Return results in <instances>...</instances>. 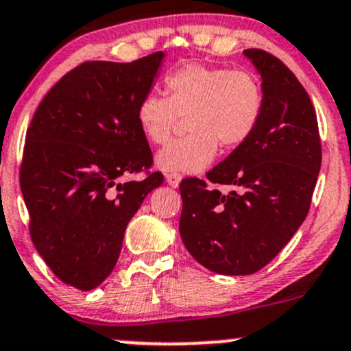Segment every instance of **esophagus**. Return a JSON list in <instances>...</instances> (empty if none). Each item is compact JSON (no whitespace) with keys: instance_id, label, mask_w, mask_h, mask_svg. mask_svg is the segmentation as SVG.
I'll return each instance as SVG.
<instances>
[{"instance_id":"1","label":"esophagus","mask_w":351,"mask_h":351,"mask_svg":"<svg viewBox=\"0 0 351 351\" xmlns=\"http://www.w3.org/2000/svg\"><path fill=\"white\" fill-rule=\"evenodd\" d=\"M180 182H182V175H180V173H168L167 175V183L169 186L176 188L180 184Z\"/></svg>"}]
</instances>
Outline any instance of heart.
I'll list each match as a JSON object with an SVG mask.
<instances>
[{"mask_svg": "<svg viewBox=\"0 0 351 351\" xmlns=\"http://www.w3.org/2000/svg\"><path fill=\"white\" fill-rule=\"evenodd\" d=\"M165 96L148 93L138 101L136 121L149 143L165 145L186 117L190 134L161 149L163 171L195 173L223 152L243 146L260 125L265 106L261 82L248 69L186 63L167 73Z\"/></svg>", "mask_w": 351, "mask_h": 351, "instance_id": "heart-1", "label": "heart"}]
</instances>
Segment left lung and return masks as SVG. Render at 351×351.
<instances>
[{"label": "left lung", "mask_w": 351, "mask_h": 351, "mask_svg": "<svg viewBox=\"0 0 351 351\" xmlns=\"http://www.w3.org/2000/svg\"><path fill=\"white\" fill-rule=\"evenodd\" d=\"M243 53L263 80L260 125L206 180L180 183L183 243L219 275H252L282 252L306 218L322 167L317 113L305 88L276 56ZM219 186L232 191L221 194Z\"/></svg>", "instance_id": "left-lung-1"}]
</instances>
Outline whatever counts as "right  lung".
Returning a JSON list of instances; mask_svg holds the SVG:
<instances>
[{"mask_svg":"<svg viewBox=\"0 0 351 351\" xmlns=\"http://www.w3.org/2000/svg\"><path fill=\"white\" fill-rule=\"evenodd\" d=\"M163 53L132 63L84 61L46 93L26 132L19 186L38 253L88 291L113 271L130 219L163 183L136 121ZM145 172L141 182L125 176Z\"/></svg>","mask_w":351,"mask_h":351,"instance_id":"obj_1","label":"right lung"}]
</instances>
